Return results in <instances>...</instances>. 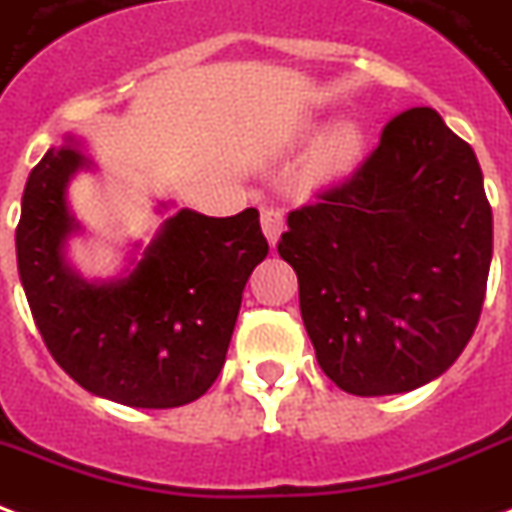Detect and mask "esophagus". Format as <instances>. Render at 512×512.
<instances>
[{"instance_id":"obj_1","label":"esophagus","mask_w":512,"mask_h":512,"mask_svg":"<svg viewBox=\"0 0 512 512\" xmlns=\"http://www.w3.org/2000/svg\"><path fill=\"white\" fill-rule=\"evenodd\" d=\"M260 222H263V233L271 244L279 241L282 236V230H285V214H282V208H274V206H266L260 211Z\"/></svg>"}]
</instances>
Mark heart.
Listing matches in <instances>:
<instances>
[{"label": "heart", "instance_id": "b5f03b06", "mask_svg": "<svg viewBox=\"0 0 512 512\" xmlns=\"http://www.w3.org/2000/svg\"><path fill=\"white\" fill-rule=\"evenodd\" d=\"M363 149V135L355 124H344L339 130L333 132L331 138L325 140L323 149L317 151V160H314V170L320 176H336L352 168V162L361 157Z\"/></svg>", "mask_w": 512, "mask_h": 512}]
</instances>
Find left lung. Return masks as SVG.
Returning a JSON list of instances; mask_svg holds the SVG:
<instances>
[{
    "instance_id": "obj_1",
    "label": "left lung",
    "mask_w": 512,
    "mask_h": 512,
    "mask_svg": "<svg viewBox=\"0 0 512 512\" xmlns=\"http://www.w3.org/2000/svg\"><path fill=\"white\" fill-rule=\"evenodd\" d=\"M491 206L469 143L437 111L393 116L377 149L287 214L279 255L317 363L342 391L391 396L453 366L478 328Z\"/></svg>"
}]
</instances>
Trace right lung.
I'll return each instance as SVG.
<instances>
[{"mask_svg":"<svg viewBox=\"0 0 512 512\" xmlns=\"http://www.w3.org/2000/svg\"><path fill=\"white\" fill-rule=\"evenodd\" d=\"M70 146L32 168L15 255L37 331L86 391L143 410L200 399L222 372L241 293L268 255L257 208L203 217L181 208L116 285H86L64 263L73 230L64 187L81 168Z\"/></svg>","mask_w":512,"mask_h":512,"instance_id":"1","label":"right lung"}]
</instances>
